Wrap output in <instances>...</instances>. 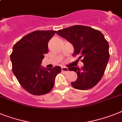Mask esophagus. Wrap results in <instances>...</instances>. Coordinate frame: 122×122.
I'll return each mask as SVG.
<instances>
[{
    "instance_id": "34e87169",
    "label": "esophagus",
    "mask_w": 122,
    "mask_h": 122,
    "mask_svg": "<svg viewBox=\"0 0 122 122\" xmlns=\"http://www.w3.org/2000/svg\"><path fill=\"white\" fill-rule=\"evenodd\" d=\"M61 69H62V71H64V72H69V69H68V68H67V67H62Z\"/></svg>"
}]
</instances>
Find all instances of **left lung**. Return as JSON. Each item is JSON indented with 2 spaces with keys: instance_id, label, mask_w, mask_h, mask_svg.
<instances>
[{
  "instance_id": "1",
  "label": "left lung",
  "mask_w": 122,
  "mask_h": 122,
  "mask_svg": "<svg viewBox=\"0 0 122 122\" xmlns=\"http://www.w3.org/2000/svg\"><path fill=\"white\" fill-rule=\"evenodd\" d=\"M56 33L67 40L74 46L73 56L79 55L84 63L81 67H69L77 74L71 82L74 88L87 90L94 87L104 75L109 55L108 43L99 30L89 26L74 25L59 30Z\"/></svg>"
}]
</instances>
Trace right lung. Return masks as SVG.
Wrapping results in <instances>:
<instances>
[{
	"instance_id": "right-lung-1",
	"label": "right lung",
	"mask_w": 122,
	"mask_h": 122,
	"mask_svg": "<svg viewBox=\"0 0 122 122\" xmlns=\"http://www.w3.org/2000/svg\"><path fill=\"white\" fill-rule=\"evenodd\" d=\"M56 31L38 30L26 35L15 44L10 55L12 71L21 86L28 92L41 96L50 92L60 66L48 69L41 66L48 52L50 39Z\"/></svg>"
}]
</instances>
